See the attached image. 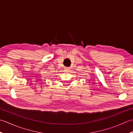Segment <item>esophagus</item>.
<instances>
[{
  "instance_id": "esophagus-1",
  "label": "esophagus",
  "mask_w": 133,
  "mask_h": 133,
  "mask_svg": "<svg viewBox=\"0 0 133 133\" xmlns=\"http://www.w3.org/2000/svg\"><path fill=\"white\" fill-rule=\"evenodd\" d=\"M64 69L65 70V71H69L70 70V67H64Z\"/></svg>"
}]
</instances>
